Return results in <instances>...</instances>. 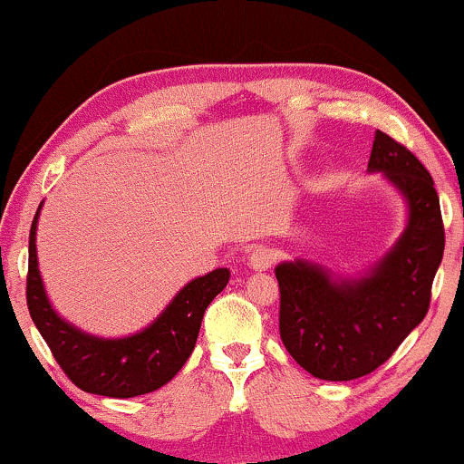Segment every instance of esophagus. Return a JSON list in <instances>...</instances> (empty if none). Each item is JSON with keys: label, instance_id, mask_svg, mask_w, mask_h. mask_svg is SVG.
Listing matches in <instances>:
<instances>
[{"label": "esophagus", "instance_id": "obj_1", "mask_svg": "<svg viewBox=\"0 0 464 464\" xmlns=\"http://www.w3.org/2000/svg\"><path fill=\"white\" fill-rule=\"evenodd\" d=\"M275 251L268 246H256L249 256V266L253 270H268L275 264Z\"/></svg>", "mask_w": 464, "mask_h": 464}]
</instances>
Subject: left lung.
I'll use <instances>...</instances> for the list:
<instances>
[{
  "instance_id": "obj_1",
  "label": "left lung",
  "mask_w": 464,
  "mask_h": 464,
  "mask_svg": "<svg viewBox=\"0 0 464 464\" xmlns=\"http://www.w3.org/2000/svg\"><path fill=\"white\" fill-rule=\"evenodd\" d=\"M367 167L382 170L410 205L408 230L372 276L335 283L304 262L275 270L285 348L308 373L332 382L378 370L427 316L446 246L440 196L424 164L378 130Z\"/></svg>"
}]
</instances>
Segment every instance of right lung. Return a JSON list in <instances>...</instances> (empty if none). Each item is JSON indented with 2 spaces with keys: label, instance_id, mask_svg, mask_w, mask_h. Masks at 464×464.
I'll use <instances>...</instances> for the list:
<instances>
[{
  "label": "right lung",
  "instance_id": "1",
  "mask_svg": "<svg viewBox=\"0 0 464 464\" xmlns=\"http://www.w3.org/2000/svg\"><path fill=\"white\" fill-rule=\"evenodd\" d=\"M37 215L29 232L27 306L63 373L82 391L116 399L145 395L173 380L192 354L205 310L226 287L230 272L219 268L194 278L141 334L124 340L92 338L59 319L50 308L37 270Z\"/></svg>",
  "mask_w": 464,
  "mask_h": 464
}]
</instances>
